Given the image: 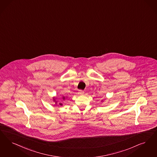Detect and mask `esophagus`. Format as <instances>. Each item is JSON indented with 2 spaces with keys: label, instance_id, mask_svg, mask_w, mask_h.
<instances>
[{
  "label": "esophagus",
  "instance_id": "obj_1",
  "mask_svg": "<svg viewBox=\"0 0 157 157\" xmlns=\"http://www.w3.org/2000/svg\"><path fill=\"white\" fill-rule=\"evenodd\" d=\"M84 94V91L83 90H79V94Z\"/></svg>",
  "mask_w": 157,
  "mask_h": 157
}]
</instances>
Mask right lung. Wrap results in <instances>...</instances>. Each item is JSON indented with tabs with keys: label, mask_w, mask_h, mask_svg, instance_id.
<instances>
[{
	"label": "right lung",
	"mask_w": 157,
	"mask_h": 157,
	"mask_svg": "<svg viewBox=\"0 0 157 157\" xmlns=\"http://www.w3.org/2000/svg\"><path fill=\"white\" fill-rule=\"evenodd\" d=\"M63 99H65V97H63ZM59 105H60V106H61V105H62V103H59Z\"/></svg>",
	"instance_id": "right-lung-1"
}]
</instances>
